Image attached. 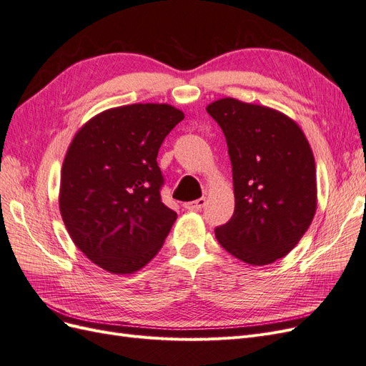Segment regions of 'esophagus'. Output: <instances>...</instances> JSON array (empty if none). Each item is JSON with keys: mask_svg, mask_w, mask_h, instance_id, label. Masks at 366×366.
<instances>
[{"mask_svg": "<svg viewBox=\"0 0 366 366\" xmlns=\"http://www.w3.org/2000/svg\"><path fill=\"white\" fill-rule=\"evenodd\" d=\"M183 206H184L186 209H189V210H200V209H203V207L206 206V198H198V200L189 202V203H184Z\"/></svg>", "mask_w": 366, "mask_h": 366, "instance_id": "esophagus-1", "label": "esophagus"}]
</instances>
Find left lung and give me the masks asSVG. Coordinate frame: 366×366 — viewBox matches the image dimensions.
Here are the masks:
<instances>
[{
  "label": "left lung",
  "instance_id": "obj_1",
  "mask_svg": "<svg viewBox=\"0 0 366 366\" xmlns=\"http://www.w3.org/2000/svg\"><path fill=\"white\" fill-rule=\"evenodd\" d=\"M206 112L224 132L235 212L215 229L230 254L252 265L285 257L316 214V164L304 131L273 108L223 97Z\"/></svg>",
  "mask_w": 366,
  "mask_h": 366
}]
</instances>
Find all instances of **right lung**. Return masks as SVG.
I'll return each instance as SVG.
<instances>
[{
  "label": "right lung",
  "mask_w": 366,
  "mask_h": 366,
  "mask_svg": "<svg viewBox=\"0 0 366 366\" xmlns=\"http://www.w3.org/2000/svg\"><path fill=\"white\" fill-rule=\"evenodd\" d=\"M183 119L168 104H132L105 109L74 134L59 210L76 247L101 269L134 273L162 249L177 214L162 203L157 154Z\"/></svg>",
  "instance_id": "1"
}]
</instances>
